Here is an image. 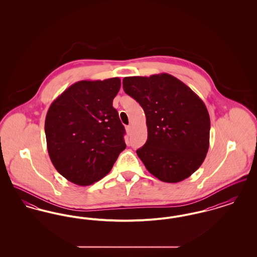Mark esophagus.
I'll return each instance as SVG.
<instances>
[{
	"label": "esophagus",
	"mask_w": 257,
	"mask_h": 257,
	"mask_svg": "<svg viewBox=\"0 0 257 257\" xmlns=\"http://www.w3.org/2000/svg\"><path fill=\"white\" fill-rule=\"evenodd\" d=\"M131 129H132V126H131V125H128V126H126V132H127L128 134L131 132Z\"/></svg>",
	"instance_id": "obj_1"
}]
</instances>
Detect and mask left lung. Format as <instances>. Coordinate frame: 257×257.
<instances>
[{"label": "left lung", "instance_id": "1", "mask_svg": "<svg viewBox=\"0 0 257 257\" xmlns=\"http://www.w3.org/2000/svg\"><path fill=\"white\" fill-rule=\"evenodd\" d=\"M122 84L147 116V143L137 154L147 171L167 183L191 176L209 148L210 116L203 101L168 73L125 77Z\"/></svg>", "mask_w": 257, "mask_h": 257}]
</instances>
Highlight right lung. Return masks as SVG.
Returning <instances> with one entry per match:
<instances>
[{"label":"right lung","mask_w":257,"mask_h":257,"mask_svg":"<svg viewBox=\"0 0 257 257\" xmlns=\"http://www.w3.org/2000/svg\"><path fill=\"white\" fill-rule=\"evenodd\" d=\"M118 77L79 81L53 101L45 118L50 159L68 181L88 186L110 172L126 147L125 129L112 100Z\"/></svg>","instance_id":"obj_1"}]
</instances>
